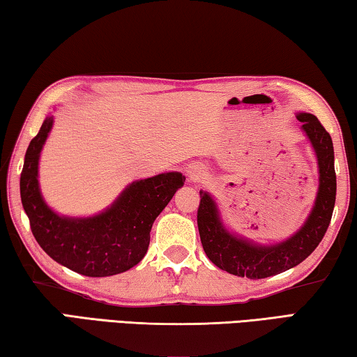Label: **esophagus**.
Masks as SVG:
<instances>
[{
	"mask_svg": "<svg viewBox=\"0 0 357 357\" xmlns=\"http://www.w3.org/2000/svg\"><path fill=\"white\" fill-rule=\"evenodd\" d=\"M204 174H206V172H204L200 167H190L189 170H187V176H189V179H192V181L202 179V178H204Z\"/></svg>",
	"mask_w": 357,
	"mask_h": 357,
	"instance_id": "esophagus-1",
	"label": "esophagus"
}]
</instances>
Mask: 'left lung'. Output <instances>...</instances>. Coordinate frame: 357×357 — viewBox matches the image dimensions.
Returning <instances> with one entry per match:
<instances>
[{"label": "left lung", "mask_w": 357, "mask_h": 357, "mask_svg": "<svg viewBox=\"0 0 357 357\" xmlns=\"http://www.w3.org/2000/svg\"><path fill=\"white\" fill-rule=\"evenodd\" d=\"M296 118L301 121V129L309 138L317 157L318 192L310 214L291 236L279 243L259 244L229 231L213 195L200 190L197 222L203 250L217 268L229 274L266 279L291 269L317 249L329 227L337 192L332 138L315 114L299 112Z\"/></svg>", "instance_id": "8db88e82"}]
</instances>
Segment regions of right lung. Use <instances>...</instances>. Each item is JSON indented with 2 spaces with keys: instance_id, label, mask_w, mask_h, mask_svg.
Instances as JSON below:
<instances>
[{
  "instance_id": "1",
  "label": "right lung",
  "mask_w": 357,
  "mask_h": 357,
  "mask_svg": "<svg viewBox=\"0 0 357 357\" xmlns=\"http://www.w3.org/2000/svg\"><path fill=\"white\" fill-rule=\"evenodd\" d=\"M52 128L53 116L48 114L29 143L20 176L22 204L36 241L48 257L82 275L126 273L146 255L153 223L185 176L167 172L137 179L99 214L61 215L45 203L39 187V159Z\"/></svg>"
}]
</instances>
